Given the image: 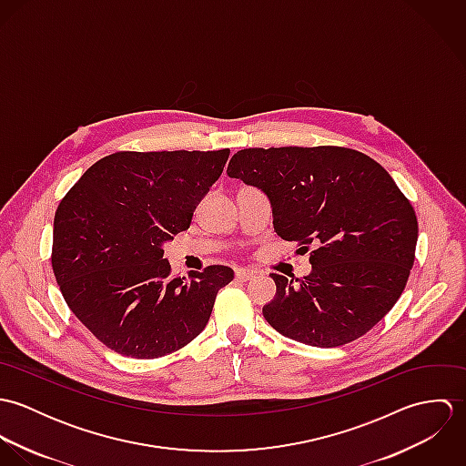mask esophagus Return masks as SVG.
Returning a JSON list of instances; mask_svg holds the SVG:
<instances>
[{
  "instance_id": "obj_1",
  "label": "esophagus",
  "mask_w": 466,
  "mask_h": 466,
  "mask_svg": "<svg viewBox=\"0 0 466 466\" xmlns=\"http://www.w3.org/2000/svg\"><path fill=\"white\" fill-rule=\"evenodd\" d=\"M237 278L240 279V281H249V279H253L255 276H257V270H253V268H249V267H242V268H237Z\"/></svg>"
}]
</instances>
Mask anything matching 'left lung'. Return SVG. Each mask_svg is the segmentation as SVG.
<instances>
[{
    "label": "left lung",
    "mask_w": 466,
    "mask_h": 466,
    "mask_svg": "<svg viewBox=\"0 0 466 466\" xmlns=\"http://www.w3.org/2000/svg\"><path fill=\"white\" fill-rule=\"evenodd\" d=\"M228 176L266 194L276 233L309 251L312 272H272L264 318L276 332L318 348L370 332L399 301L418 240V220L393 177L346 147L244 148Z\"/></svg>",
    "instance_id": "left-lung-1"
}]
</instances>
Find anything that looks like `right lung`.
<instances>
[{
  "instance_id": "obj_1",
  "label": "right lung",
  "mask_w": 466,
  "mask_h": 466,
  "mask_svg": "<svg viewBox=\"0 0 466 466\" xmlns=\"http://www.w3.org/2000/svg\"><path fill=\"white\" fill-rule=\"evenodd\" d=\"M222 150L115 152L61 200L52 267L78 321L102 344L157 359L199 335L233 268L174 276L163 242L190 228L194 209L220 177Z\"/></svg>"
}]
</instances>
